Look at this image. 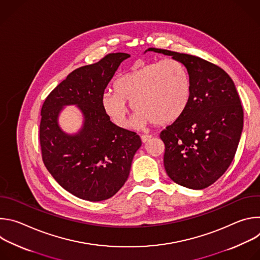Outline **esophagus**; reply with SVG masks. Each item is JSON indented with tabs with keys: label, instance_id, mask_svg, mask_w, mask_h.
Segmentation results:
<instances>
[{
	"label": "esophagus",
	"instance_id": "obj_1",
	"mask_svg": "<svg viewBox=\"0 0 260 260\" xmlns=\"http://www.w3.org/2000/svg\"><path fill=\"white\" fill-rule=\"evenodd\" d=\"M150 139H151V136H150V135H142V136H141V140H142L143 143L148 142Z\"/></svg>",
	"mask_w": 260,
	"mask_h": 260
}]
</instances>
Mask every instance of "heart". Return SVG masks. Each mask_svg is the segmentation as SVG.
Returning <instances> with one entry per match:
<instances>
[{"label":"heart","instance_id":"1","mask_svg":"<svg viewBox=\"0 0 260 260\" xmlns=\"http://www.w3.org/2000/svg\"><path fill=\"white\" fill-rule=\"evenodd\" d=\"M115 88L116 91L104 92L102 106L120 127L128 124L127 102L138 111V124L166 125L184 113L190 98L188 72L182 62L172 58L133 69L117 79Z\"/></svg>","mask_w":260,"mask_h":260}]
</instances>
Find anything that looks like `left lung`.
<instances>
[{
    "instance_id": "obj_1",
    "label": "left lung",
    "mask_w": 260,
    "mask_h": 260,
    "mask_svg": "<svg viewBox=\"0 0 260 260\" xmlns=\"http://www.w3.org/2000/svg\"><path fill=\"white\" fill-rule=\"evenodd\" d=\"M186 68L190 98L186 110L160 133L168 176L181 186L204 189L231 166L243 131L244 112L234 81L220 67L191 54L148 48Z\"/></svg>"
}]
</instances>
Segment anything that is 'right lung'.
Segmentation results:
<instances>
[{"mask_svg": "<svg viewBox=\"0 0 260 260\" xmlns=\"http://www.w3.org/2000/svg\"><path fill=\"white\" fill-rule=\"evenodd\" d=\"M129 56L109 53L95 63L74 70L48 94L41 109L43 162L62 188L85 201L112 198L127 180L142 145L137 133L114 124L102 106L107 85ZM67 104H77L85 116L84 127L74 136L64 134L57 123Z\"/></svg>", "mask_w": 260, "mask_h": 260, "instance_id": "add662e5", "label": "right lung"}]
</instances>
